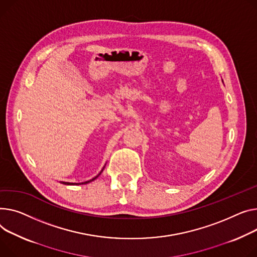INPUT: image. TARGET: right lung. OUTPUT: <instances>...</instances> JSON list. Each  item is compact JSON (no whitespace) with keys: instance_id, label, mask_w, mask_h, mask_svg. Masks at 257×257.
Instances as JSON below:
<instances>
[{"instance_id":"1","label":"right lung","mask_w":257,"mask_h":257,"mask_svg":"<svg viewBox=\"0 0 257 257\" xmlns=\"http://www.w3.org/2000/svg\"><path fill=\"white\" fill-rule=\"evenodd\" d=\"M105 167V166H104ZM104 167L103 168H102V170H101V172L95 177V178H93L92 180H89V181H87V182H83V183H69V182H60V183H62V184H64V185H81V184H88V183H91V182H93L94 180H96L100 175H101V173L102 172H103V169H104Z\"/></svg>"}]
</instances>
